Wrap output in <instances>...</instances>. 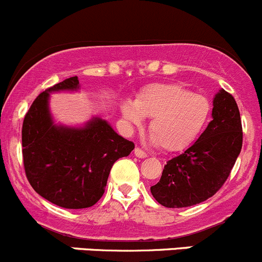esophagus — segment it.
I'll use <instances>...</instances> for the list:
<instances>
[{
  "mask_svg": "<svg viewBox=\"0 0 262 262\" xmlns=\"http://www.w3.org/2000/svg\"><path fill=\"white\" fill-rule=\"evenodd\" d=\"M134 155H136V157H138V158H146L147 157V153L138 147L134 149Z\"/></svg>",
  "mask_w": 262,
  "mask_h": 262,
  "instance_id": "34e87169",
  "label": "esophagus"
}]
</instances>
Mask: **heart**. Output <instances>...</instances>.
<instances>
[{
  "mask_svg": "<svg viewBox=\"0 0 262 262\" xmlns=\"http://www.w3.org/2000/svg\"><path fill=\"white\" fill-rule=\"evenodd\" d=\"M212 102L178 83H153L137 95L134 102L124 101L121 114L134 126L150 119L152 141L163 150L178 152L189 146L204 132L212 118Z\"/></svg>",
  "mask_w": 262,
  "mask_h": 262,
  "instance_id": "1",
  "label": "heart"
}]
</instances>
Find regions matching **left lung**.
Returning <instances> with one entry per match:
<instances>
[{
    "instance_id": "8db88e82",
    "label": "left lung",
    "mask_w": 262,
    "mask_h": 262,
    "mask_svg": "<svg viewBox=\"0 0 262 262\" xmlns=\"http://www.w3.org/2000/svg\"><path fill=\"white\" fill-rule=\"evenodd\" d=\"M213 120L191 147L166 163L153 198L166 208H185L213 196L228 179L242 148V123L234 97L219 90Z\"/></svg>"
}]
</instances>
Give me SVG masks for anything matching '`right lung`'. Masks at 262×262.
I'll return each instance as SVG.
<instances>
[{
    "instance_id": "right-lung-1",
    "label": "right lung",
    "mask_w": 262,
    "mask_h": 262,
    "mask_svg": "<svg viewBox=\"0 0 262 262\" xmlns=\"http://www.w3.org/2000/svg\"><path fill=\"white\" fill-rule=\"evenodd\" d=\"M78 89L75 76L41 92L26 113L21 130L29 182L40 196L66 209L96 204L115 161L134 149L133 142L100 118H92L83 128L54 124L49 113L50 92Z\"/></svg>"
}]
</instances>
